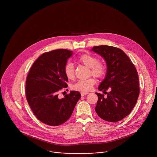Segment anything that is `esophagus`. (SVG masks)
Listing matches in <instances>:
<instances>
[{"label":"esophagus","instance_id":"1","mask_svg":"<svg viewBox=\"0 0 157 157\" xmlns=\"http://www.w3.org/2000/svg\"><path fill=\"white\" fill-rule=\"evenodd\" d=\"M89 93H87V92H81V96H85V95H86V94H87Z\"/></svg>","mask_w":157,"mask_h":157}]
</instances>
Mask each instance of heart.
Returning a JSON list of instances; mask_svg holds the SVG:
<instances>
[{
    "label": "heart",
    "instance_id": "obj_1",
    "mask_svg": "<svg viewBox=\"0 0 157 157\" xmlns=\"http://www.w3.org/2000/svg\"><path fill=\"white\" fill-rule=\"evenodd\" d=\"M77 61L80 63L88 68H91V73L93 76L97 78L102 77L106 72L105 64L101 61H98L96 57L92 55L84 53L77 58ZM64 73L69 79H73L75 78V67L71 63H66L64 68ZM96 83V81L93 78L88 79L79 80L73 86V89L75 90L87 92L91 90L93 85Z\"/></svg>",
    "mask_w": 157,
    "mask_h": 157
}]
</instances>
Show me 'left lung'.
Returning a JSON list of instances; mask_svg holds the SVG:
<instances>
[{"label":"left lung","instance_id":"8db88e82","mask_svg":"<svg viewBox=\"0 0 157 157\" xmlns=\"http://www.w3.org/2000/svg\"><path fill=\"white\" fill-rule=\"evenodd\" d=\"M91 51L101 56L107 64L105 76L96 93L98 97L95 110L103 120L116 122L127 116L136 105L140 93L139 76L134 64L121 49L107 45L94 47ZM110 88L107 94L105 91Z\"/></svg>","mask_w":157,"mask_h":157}]
</instances>
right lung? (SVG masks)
Returning a JSON list of instances; mask_svg holds the SVG:
<instances>
[{"mask_svg": "<svg viewBox=\"0 0 157 157\" xmlns=\"http://www.w3.org/2000/svg\"><path fill=\"white\" fill-rule=\"evenodd\" d=\"M73 54L64 49L44 53L34 62L27 75V102L36 117L47 125L58 126L68 121L81 97L79 92L71 91L63 98H58V91L68 86L64 68Z\"/></svg>", "mask_w": 157, "mask_h": 157, "instance_id": "add662e5", "label": "right lung"}]
</instances>
